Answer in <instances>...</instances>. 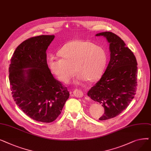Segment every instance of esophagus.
I'll use <instances>...</instances> for the list:
<instances>
[{
	"mask_svg": "<svg viewBox=\"0 0 151 151\" xmlns=\"http://www.w3.org/2000/svg\"><path fill=\"white\" fill-rule=\"evenodd\" d=\"M73 95L76 97H78V98H81V97H82L84 96L83 92L81 90H80V89H75V90H74V91L73 92Z\"/></svg>",
	"mask_w": 151,
	"mask_h": 151,
	"instance_id": "obj_1",
	"label": "esophagus"
}]
</instances>
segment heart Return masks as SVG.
<instances>
[{"mask_svg": "<svg viewBox=\"0 0 151 151\" xmlns=\"http://www.w3.org/2000/svg\"><path fill=\"white\" fill-rule=\"evenodd\" d=\"M58 54L62 59L51 57L47 64L51 72L64 83H68L76 74V69L80 80L90 83L96 82L102 76L106 64L105 50L91 42L82 40L67 43Z\"/></svg>", "mask_w": 151, "mask_h": 151, "instance_id": "obj_1", "label": "heart"}]
</instances>
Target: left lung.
<instances>
[{"instance_id": "8db88e82", "label": "left lung", "mask_w": 151, "mask_h": 151, "mask_svg": "<svg viewBox=\"0 0 151 151\" xmlns=\"http://www.w3.org/2000/svg\"><path fill=\"white\" fill-rule=\"evenodd\" d=\"M109 43L110 60L100 80L88 91V96L104 108L100 121L113 118L127 108L136 94L137 62L122 40L111 32L97 34Z\"/></svg>"}]
</instances>
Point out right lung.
<instances>
[{"instance_id": "obj_1", "label": "right lung", "mask_w": 151, "mask_h": 151, "mask_svg": "<svg viewBox=\"0 0 151 151\" xmlns=\"http://www.w3.org/2000/svg\"><path fill=\"white\" fill-rule=\"evenodd\" d=\"M54 38V35H43L27 39L15 50L9 67L16 104L32 119L46 123L56 119L70 96L47 64L46 51Z\"/></svg>"}]
</instances>
